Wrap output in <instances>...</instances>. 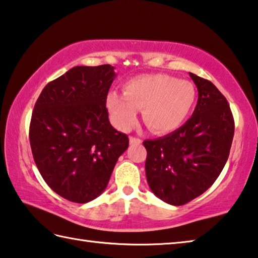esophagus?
I'll return each mask as SVG.
<instances>
[{
	"instance_id": "esophagus-1",
	"label": "esophagus",
	"mask_w": 258,
	"mask_h": 258,
	"mask_svg": "<svg viewBox=\"0 0 258 258\" xmlns=\"http://www.w3.org/2000/svg\"><path fill=\"white\" fill-rule=\"evenodd\" d=\"M129 143L132 144V145H139V144H142V139L135 138V137H130L129 138Z\"/></svg>"
}]
</instances>
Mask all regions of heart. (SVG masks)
Wrapping results in <instances>:
<instances>
[{
  "label": "heart",
  "mask_w": 258,
  "mask_h": 258,
  "mask_svg": "<svg viewBox=\"0 0 258 258\" xmlns=\"http://www.w3.org/2000/svg\"><path fill=\"white\" fill-rule=\"evenodd\" d=\"M123 95L112 92L106 97L111 120L121 132L137 121V110L152 132L168 134L179 129L195 107L197 92L188 80L168 75H143L126 81Z\"/></svg>",
  "instance_id": "heart-1"
}]
</instances>
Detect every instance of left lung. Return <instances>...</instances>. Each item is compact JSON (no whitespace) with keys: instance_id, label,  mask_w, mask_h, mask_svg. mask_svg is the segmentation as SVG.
I'll return each mask as SVG.
<instances>
[{"instance_id":"8db88e82","label":"left lung","mask_w":258,"mask_h":258,"mask_svg":"<svg viewBox=\"0 0 258 258\" xmlns=\"http://www.w3.org/2000/svg\"><path fill=\"white\" fill-rule=\"evenodd\" d=\"M189 76L198 90L190 119L164 137L144 142L148 186L174 206L201 196L214 183L228 161L234 133L230 105L220 90L209 80Z\"/></svg>"}]
</instances>
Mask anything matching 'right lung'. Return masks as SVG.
<instances>
[{"label":"right lung","mask_w":258,"mask_h":258,"mask_svg":"<svg viewBox=\"0 0 258 258\" xmlns=\"http://www.w3.org/2000/svg\"><path fill=\"white\" fill-rule=\"evenodd\" d=\"M114 67H74L40 93L29 139L45 182L66 200L85 204L105 190L116 161L129 146L108 120L106 97Z\"/></svg>","instance_id":"right-lung-1"}]
</instances>
